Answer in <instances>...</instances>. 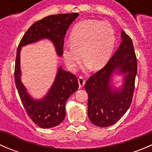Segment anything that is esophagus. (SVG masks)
I'll return each mask as SVG.
<instances>
[{
	"label": "esophagus",
	"instance_id": "obj_1",
	"mask_svg": "<svg viewBox=\"0 0 152 152\" xmlns=\"http://www.w3.org/2000/svg\"><path fill=\"white\" fill-rule=\"evenodd\" d=\"M78 82H79V88L83 87L85 84V79H84V77H82V76H79V78H78Z\"/></svg>",
	"mask_w": 152,
	"mask_h": 152
}]
</instances>
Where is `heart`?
<instances>
[{
    "label": "heart",
    "instance_id": "1",
    "mask_svg": "<svg viewBox=\"0 0 152 152\" xmlns=\"http://www.w3.org/2000/svg\"><path fill=\"white\" fill-rule=\"evenodd\" d=\"M115 31L110 23L96 20L79 23L70 34V43L64 45L62 53L67 67L74 70L83 57L85 67H103L111 57Z\"/></svg>",
    "mask_w": 152,
    "mask_h": 152
}]
</instances>
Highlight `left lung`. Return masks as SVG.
Here are the masks:
<instances>
[{"label": "left lung", "mask_w": 152, "mask_h": 152, "mask_svg": "<svg viewBox=\"0 0 152 152\" xmlns=\"http://www.w3.org/2000/svg\"><path fill=\"white\" fill-rule=\"evenodd\" d=\"M122 42L107 65L86 82L88 94L89 119L97 126L107 127L118 121L131 105L134 90L137 62L132 40L121 31ZM118 70L124 75L123 86L116 90L111 85L112 74Z\"/></svg>", "instance_id": "obj_1"}]
</instances>
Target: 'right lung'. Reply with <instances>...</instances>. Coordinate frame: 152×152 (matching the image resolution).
<instances>
[{
	"label": "right lung",
	"mask_w": 152,
	"mask_h": 152,
	"mask_svg": "<svg viewBox=\"0 0 152 152\" xmlns=\"http://www.w3.org/2000/svg\"><path fill=\"white\" fill-rule=\"evenodd\" d=\"M78 16L79 13L45 17L35 22L27 30L18 45L15 67V85L27 114L40 128H52L63 121L65 117V103L79 88L78 79L74 74L59 67L54 82L46 96L40 100H34L27 93L20 80L21 47L40 39H48L54 45L57 54L62 56L67 30Z\"/></svg>",
	"instance_id": "obj_1"
}]
</instances>
